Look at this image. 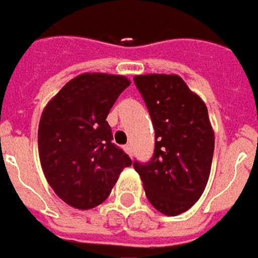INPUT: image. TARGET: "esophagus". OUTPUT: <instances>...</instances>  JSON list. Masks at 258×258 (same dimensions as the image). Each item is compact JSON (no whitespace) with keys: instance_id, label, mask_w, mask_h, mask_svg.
Returning <instances> with one entry per match:
<instances>
[{"instance_id":"1","label":"esophagus","mask_w":258,"mask_h":258,"mask_svg":"<svg viewBox=\"0 0 258 258\" xmlns=\"http://www.w3.org/2000/svg\"><path fill=\"white\" fill-rule=\"evenodd\" d=\"M123 150L126 151V154H129L131 157H132V146H131V144H126V146H123Z\"/></svg>"}]
</instances>
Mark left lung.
<instances>
[{"label":"left lung","mask_w":258,"mask_h":258,"mask_svg":"<svg viewBox=\"0 0 258 258\" xmlns=\"http://www.w3.org/2000/svg\"><path fill=\"white\" fill-rule=\"evenodd\" d=\"M135 85L147 105L155 131L149 162H133L144 191L165 215L187 211L208 182L214 131L206 104L178 75H140Z\"/></svg>","instance_id":"obj_1"}]
</instances>
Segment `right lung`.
Instances as JSON below:
<instances>
[{
	"mask_svg": "<svg viewBox=\"0 0 258 258\" xmlns=\"http://www.w3.org/2000/svg\"><path fill=\"white\" fill-rule=\"evenodd\" d=\"M129 85L119 75H79L41 114V168L56 196L72 207L89 210L101 204L122 169L132 165L129 155L112 143V131L105 120Z\"/></svg>",
	"mask_w": 258,
	"mask_h": 258,
	"instance_id": "1",
	"label": "right lung"
}]
</instances>
